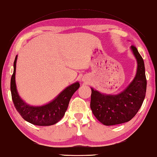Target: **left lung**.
Returning <instances> with one entry per match:
<instances>
[{"label":"left lung","instance_id":"left-lung-1","mask_svg":"<svg viewBox=\"0 0 157 157\" xmlns=\"http://www.w3.org/2000/svg\"><path fill=\"white\" fill-rule=\"evenodd\" d=\"M137 61L134 78L117 94L101 93L91 88L90 108L99 121L106 126L129 122L137 113L145 97L147 80L143 58L134 46L130 47Z\"/></svg>","mask_w":157,"mask_h":157}]
</instances>
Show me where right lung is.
I'll list each match as a JSON object with an SVG mask.
<instances>
[{"label": "right lung", "mask_w": 157, "mask_h": 157, "mask_svg": "<svg viewBox=\"0 0 157 157\" xmlns=\"http://www.w3.org/2000/svg\"><path fill=\"white\" fill-rule=\"evenodd\" d=\"M17 56L14 62V71L11 78L10 90L12 101L19 114L25 120L34 125L51 126L58 122L63 117L71 97L80 87L78 81L64 89L52 101L42 106H32L21 99L17 91L16 74Z\"/></svg>", "instance_id": "add662e5"}]
</instances>
